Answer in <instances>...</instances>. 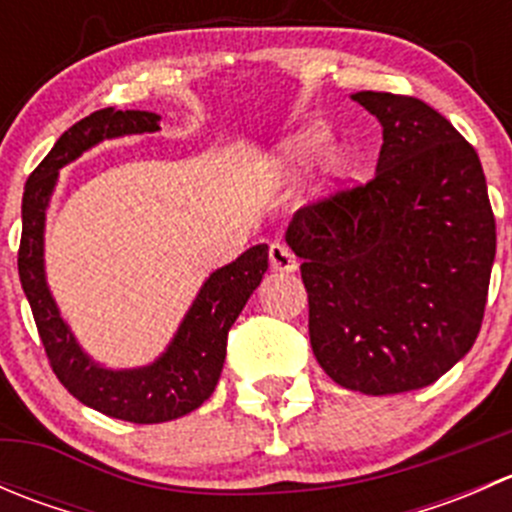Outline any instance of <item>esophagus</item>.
Returning a JSON list of instances; mask_svg holds the SVG:
<instances>
[{
    "mask_svg": "<svg viewBox=\"0 0 512 512\" xmlns=\"http://www.w3.org/2000/svg\"><path fill=\"white\" fill-rule=\"evenodd\" d=\"M270 267L272 272H294L297 270V257L282 242H272L270 245Z\"/></svg>",
    "mask_w": 512,
    "mask_h": 512,
    "instance_id": "34e87169",
    "label": "esophagus"
}]
</instances>
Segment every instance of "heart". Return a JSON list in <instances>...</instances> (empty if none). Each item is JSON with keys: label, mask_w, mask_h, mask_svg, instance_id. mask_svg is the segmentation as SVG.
Here are the masks:
<instances>
[{"label": "heart", "mask_w": 512, "mask_h": 512, "mask_svg": "<svg viewBox=\"0 0 512 512\" xmlns=\"http://www.w3.org/2000/svg\"><path fill=\"white\" fill-rule=\"evenodd\" d=\"M329 143H332V138H329L327 131H322V128H304V131L294 133V136H289L287 141L282 143L280 165L289 170V173L309 168V165L317 163V160L327 153ZM324 170H327V175H332V178H342V175L347 173V158H344L342 153H329Z\"/></svg>", "instance_id": "heart-1"}]
</instances>
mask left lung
Masks as SVG:
<instances>
[{
  "label": "left lung",
  "instance_id": "left-lung-1",
  "mask_svg": "<svg viewBox=\"0 0 512 512\" xmlns=\"http://www.w3.org/2000/svg\"><path fill=\"white\" fill-rule=\"evenodd\" d=\"M352 98L384 128L376 175L299 208L285 240L302 260L319 366L344 389L401 394L471 352L495 218L476 148L451 121L414 96Z\"/></svg>",
  "mask_w": 512,
  "mask_h": 512
}]
</instances>
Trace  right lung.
Segmentation results:
<instances>
[{"mask_svg": "<svg viewBox=\"0 0 512 512\" xmlns=\"http://www.w3.org/2000/svg\"><path fill=\"white\" fill-rule=\"evenodd\" d=\"M151 111L101 108L61 133L24 185L19 280L56 379L89 409L131 423H163L203 406L215 391L227 354V332L267 270V245H255L215 270L195 294L165 352L136 369H108L91 359L61 317L44 270L46 208L59 170L101 141L160 131Z\"/></svg>", "mask_w": 512, "mask_h": 512, "instance_id": "1", "label": "right lung"}]
</instances>
